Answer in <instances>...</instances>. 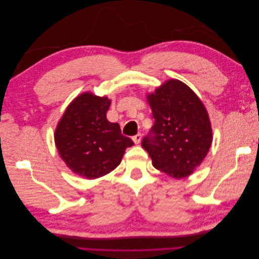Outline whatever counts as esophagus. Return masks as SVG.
Segmentation results:
<instances>
[{
	"label": "esophagus",
	"mask_w": 259,
	"mask_h": 259,
	"mask_svg": "<svg viewBox=\"0 0 259 259\" xmlns=\"http://www.w3.org/2000/svg\"><path fill=\"white\" fill-rule=\"evenodd\" d=\"M133 142H134L136 145H138L140 143V140H142V134H137L135 136H133Z\"/></svg>",
	"instance_id": "obj_1"
}]
</instances>
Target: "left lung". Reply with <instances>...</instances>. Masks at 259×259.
<instances>
[{
    "mask_svg": "<svg viewBox=\"0 0 259 259\" xmlns=\"http://www.w3.org/2000/svg\"><path fill=\"white\" fill-rule=\"evenodd\" d=\"M147 99L154 124L142 146L156 169L176 179L189 176L204 160L211 144L204 105L178 80L164 83Z\"/></svg>",
    "mask_w": 259,
    "mask_h": 259,
    "instance_id": "left-lung-1",
    "label": "left lung"
}]
</instances>
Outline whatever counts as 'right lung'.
<instances>
[{"label": "right lung", "mask_w": 259, "mask_h": 259, "mask_svg": "<svg viewBox=\"0 0 259 259\" xmlns=\"http://www.w3.org/2000/svg\"><path fill=\"white\" fill-rule=\"evenodd\" d=\"M107 97L84 93L76 97L59 121L55 144L67 166L82 177L94 179L119 165L125 149L134 145L122 135L120 125L107 120Z\"/></svg>", "instance_id": "obj_1"}]
</instances>
